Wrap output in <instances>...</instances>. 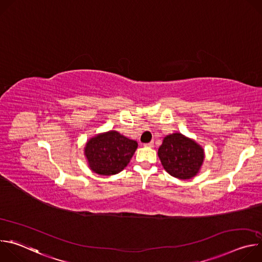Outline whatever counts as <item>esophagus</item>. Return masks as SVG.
Returning a JSON list of instances; mask_svg holds the SVG:
<instances>
[{"label": "esophagus", "mask_w": 262, "mask_h": 262, "mask_svg": "<svg viewBox=\"0 0 262 262\" xmlns=\"http://www.w3.org/2000/svg\"><path fill=\"white\" fill-rule=\"evenodd\" d=\"M145 147H154V142H149V143H145L144 144Z\"/></svg>", "instance_id": "1"}]
</instances>
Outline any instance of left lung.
Wrapping results in <instances>:
<instances>
[{
    "label": "left lung",
    "instance_id": "left-lung-1",
    "mask_svg": "<svg viewBox=\"0 0 262 262\" xmlns=\"http://www.w3.org/2000/svg\"><path fill=\"white\" fill-rule=\"evenodd\" d=\"M158 154L165 170L179 179L195 176L204 160L203 149L179 133L167 136Z\"/></svg>",
    "mask_w": 262,
    "mask_h": 262
}]
</instances>
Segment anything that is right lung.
I'll return each instance as SVG.
<instances>
[{"instance_id":"1","label":"right lung","mask_w":262,"mask_h":262,"mask_svg":"<svg viewBox=\"0 0 262 262\" xmlns=\"http://www.w3.org/2000/svg\"><path fill=\"white\" fill-rule=\"evenodd\" d=\"M137 147L136 141L113 130L92 138L85 147V156L93 172L113 175L126 167Z\"/></svg>"}]
</instances>
